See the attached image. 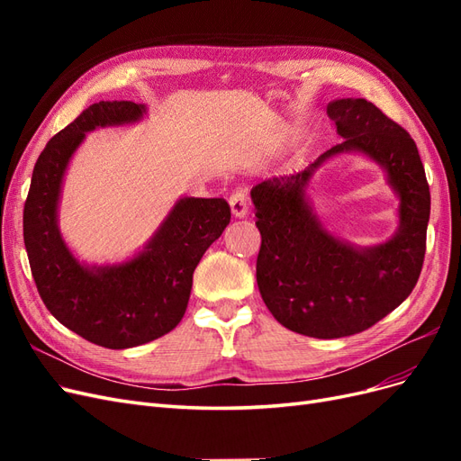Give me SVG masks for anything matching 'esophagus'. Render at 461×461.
Here are the masks:
<instances>
[{"label": "esophagus", "mask_w": 461, "mask_h": 461, "mask_svg": "<svg viewBox=\"0 0 461 461\" xmlns=\"http://www.w3.org/2000/svg\"><path fill=\"white\" fill-rule=\"evenodd\" d=\"M230 209H232V215L234 217H246L248 215V192L244 188H239L232 192V196L229 198Z\"/></svg>", "instance_id": "esophagus-1"}]
</instances>
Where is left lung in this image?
Listing matches in <instances>:
<instances>
[{
	"instance_id": "left-lung-1",
	"label": "left lung",
	"mask_w": 461,
	"mask_h": 461,
	"mask_svg": "<svg viewBox=\"0 0 461 461\" xmlns=\"http://www.w3.org/2000/svg\"><path fill=\"white\" fill-rule=\"evenodd\" d=\"M327 115L342 142L302 173L252 188L261 232L256 276L261 298L283 327L313 339L350 337L406 300L421 275L430 192L413 138L364 97L330 102ZM366 152L387 171L401 198L393 240L356 249L332 237L304 196L312 173L340 152Z\"/></svg>"
}]
</instances>
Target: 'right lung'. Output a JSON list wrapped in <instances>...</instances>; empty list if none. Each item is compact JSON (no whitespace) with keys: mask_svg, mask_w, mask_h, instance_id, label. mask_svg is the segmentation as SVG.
Segmentation results:
<instances>
[{"mask_svg":"<svg viewBox=\"0 0 461 461\" xmlns=\"http://www.w3.org/2000/svg\"><path fill=\"white\" fill-rule=\"evenodd\" d=\"M142 104L100 102L55 134L34 165L23 234L41 302L61 325L97 346L122 350L156 340L185 317L192 275L230 222L222 198H183L132 259L86 267L61 239L58 203L65 169L86 132L140 121Z\"/></svg>","mask_w":461,"mask_h":461,"instance_id":"add662e5","label":"right lung"}]
</instances>
